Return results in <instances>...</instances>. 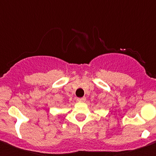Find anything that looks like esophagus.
Here are the masks:
<instances>
[{"mask_svg": "<svg viewBox=\"0 0 156 156\" xmlns=\"http://www.w3.org/2000/svg\"><path fill=\"white\" fill-rule=\"evenodd\" d=\"M77 101H80V102H83V101H85L86 100V98L83 97V98H77Z\"/></svg>", "mask_w": 156, "mask_h": 156, "instance_id": "esophagus-1", "label": "esophagus"}]
</instances>
